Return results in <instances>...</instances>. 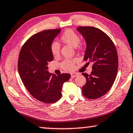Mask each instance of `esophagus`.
I'll return each mask as SVG.
<instances>
[{
	"label": "esophagus",
	"mask_w": 133,
	"mask_h": 133,
	"mask_svg": "<svg viewBox=\"0 0 133 133\" xmlns=\"http://www.w3.org/2000/svg\"><path fill=\"white\" fill-rule=\"evenodd\" d=\"M78 73H71V78H75V76H78Z\"/></svg>",
	"instance_id": "1"
}]
</instances>
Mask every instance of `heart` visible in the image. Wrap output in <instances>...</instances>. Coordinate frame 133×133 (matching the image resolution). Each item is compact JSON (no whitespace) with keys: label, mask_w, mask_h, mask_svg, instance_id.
Segmentation results:
<instances>
[{"label":"heart","mask_w":133,"mask_h":133,"mask_svg":"<svg viewBox=\"0 0 133 133\" xmlns=\"http://www.w3.org/2000/svg\"><path fill=\"white\" fill-rule=\"evenodd\" d=\"M60 39L62 43L68 44L75 47L78 50H81L82 47V43L80 41V38L75 31L71 29H68L63 32L60 37ZM50 50L54 57H57L60 53L59 44L57 42H53L50 45ZM77 61L76 58H68L61 62V66L66 71H72L74 68V65Z\"/></svg>","instance_id":"b5f03b06"}]
</instances>
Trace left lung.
Returning <instances> with one entry per match:
<instances>
[{
    "label": "left lung",
    "mask_w": 133,
    "mask_h": 133,
    "mask_svg": "<svg viewBox=\"0 0 133 133\" xmlns=\"http://www.w3.org/2000/svg\"><path fill=\"white\" fill-rule=\"evenodd\" d=\"M77 30L87 42L83 59L88 64L94 63L90 75L82 73L87 79L82 94L88 99H96L108 93L115 82L118 64L117 50L111 38L101 30L79 26Z\"/></svg>",
    "instance_id": "1"
}]
</instances>
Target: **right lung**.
<instances>
[{
  "instance_id": "right-lung-1",
  "label": "right lung",
  "mask_w": 133,
  "mask_h": 133,
  "mask_svg": "<svg viewBox=\"0 0 133 133\" xmlns=\"http://www.w3.org/2000/svg\"><path fill=\"white\" fill-rule=\"evenodd\" d=\"M61 30H46L32 35L18 55V70L23 84L35 99L45 103L59 101L63 83L71 77L69 74L56 76L47 71L48 62L54 59L50 45Z\"/></svg>"
}]
</instances>
